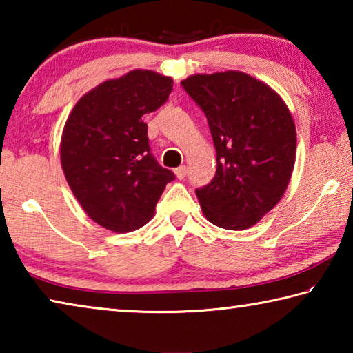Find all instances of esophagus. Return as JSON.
<instances>
[{
    "instance_id": "1",
    "label": "esophagus",
    "mask_w": 353,
    "mask_h": 353,
    "mask_svg": "<svg viewBox=\"0 0 353 353\" xmlns=\"http://www.w3.org/2000/svg\"><path fill=\"white\" fill-rule=\"evenodd\" d=\"M174 172H176V177L181 179V181H182V179L187 176V166H179V168L174 170Z\"/></svg>"
}]
</instances>
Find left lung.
<instances>
[{
  "instance_id": "1",
  "label": "left lung",
  "mask_w": 353,
  "mask_h": 353,
  "mask_svg": "<svg viewBox=\"0 0 353 353\" xmlns=\"http://www.w3.org/2000/svg\"><path fill=\"white\" fill-rule=\"evenodd\" d=\"M181 83L205 113L216 149V174L196 190L202 212L223 229H249L290 183L297 140L288 107L241 71L193 74Z\"/></svg>"
}]
</instances>
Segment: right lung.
Here are the masks:
<instances>
[{"label":"right lung","mask_w":353,"mask_h":353,"mask_svg":"<svg viewBox=\"0 0 353 353\" xmlns=\"http://www.w3.org/2000/svg\"><path fill=\"white\" fill-rule=\"evenodd\" d=\"M172 79L129 71L83 94L65 123L61 163L77 202L94 223L126 234L152 218L174 172L157 163L143 115L163 105Z\"/></svg>","instance_id":"add662e5"}]
</instances>
